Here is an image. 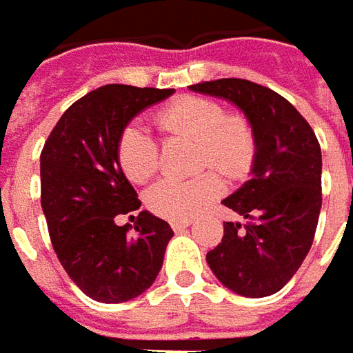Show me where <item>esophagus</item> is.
I'll return each instance as SVG.
<instances>
[{
    "instance_id": "obj_1",
    "label": "esophagus",
    "mask_w": 353,
    "mask_h": 353,
    "mask_svg": "<svg viewBox=\"0 0 353 353\" xmlns=\"http://www.w3.org/2000/svg\"><path fill=\"white\" fill-rule=\"evenodd\" d=\"M190 225V221L188 219H176V221H171V227H172V231H182V229H186V227Z\"/></svg>"
}]
</instances>
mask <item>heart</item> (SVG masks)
<instances>
[{
	"instance_id": "b5f03b06",
	"label": "heart",
	"mask_w": 353,
	"mask_h": 353,
	"mask_svg": "<svg viewBox=\"0 0 353 353\" xmlns=\"http://www.w3.org/2000/svg\"><path fill=\"white\" fill-rule=\"evenodd\" d=\"M157 122L171 134L200 141V167H214L227 179L247 176L256 159V134L245 116L225 114V108L205 97H181L161 108ZM118 161L132 182L149 181L159 171V148L145 128L130 124L118 139ZM223 194V181L210 171L192 181L163 179L148 192V205L167 219H190Z\"/></svg>"
}]
</instances>
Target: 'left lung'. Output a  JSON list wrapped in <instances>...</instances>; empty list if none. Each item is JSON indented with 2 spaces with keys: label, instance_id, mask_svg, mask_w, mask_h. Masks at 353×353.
Wrapping results in <instances>:
<instances>
[{
  "label": "left lung",
  "instance_id": "obj_1",
  "mask_svg": "<svg viewBox=\"0 0 353 353\" xmlns=\"http://www.w3.org/2000/svg\"><path fill=\"white\" fill-rule=\"evenodd\" d=\"M190 89L233 103L259 141L250 181L223 200L247 221H223V239L205 260L239 295L280 292L313 245L323 204V155L313 128L290 101L259 83L217 79Z\"/></svg>",
  "mask_w": 353,
  "mask_h": 353
}]
</instances>
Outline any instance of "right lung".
<instances>
[{
  "instance_id": "obj_1",
  "label": "right lung",
  "mask_w": 353,
  "mask_h": 353,
  "mask_svg": "<svg viewBox=\"0 0 353 353\" xmlns=\"http://www.w3.org/2000/svg\"><path fill=\"white\" fill-rule=\"evenodd\" d=\"M174 89L105 85L75 101L40 153V202L52 247L73 283L101 303H124L151 288L172 239L171 225L148 210L136 233L116 217L141 202L118 161L122 130ZM134 217V215H132Z\"/></svg>"
}]
</instances>
